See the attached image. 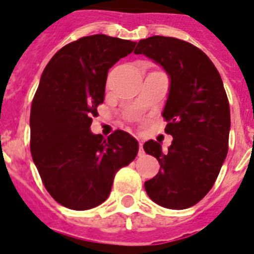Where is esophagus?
Returning a JSON list of instances; mask_svg holds the SVG:
<instances>
[{
    "instance_id": "1",
    "label": "esophagus",
    "mask_w": 254,
    "mask_h": 254,
    "mask_svg": "<svg viewBox=\"0 0 254 254\" xmlns=\"http://www.w3.org/2000/svg\"><path fill=\"white\" fill-rule=\"evenodd\" d=\"M139 155L143 154V145H142V141H139V151H138Z\"/></svg>"
}]
</instances>
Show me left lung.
<instances>
[{
    "mask_svg": "<svg viewBox=\"0 0 254 254\" xmlns=\"http://www.w3.org/2000/svg\"><path fill=\"white\" fill-rule=\"evenodd\" d=\"M134 54L161 65L170 80L162 116L173 142L167 151L153 139L143 145L161 163L145 190L165 208H189L212 189L228 153L231 112L223 80L201 50L177 38L142 39Z\"/></svg>",
    "mask_w": 254,
    "mask_h": 254,
    "instance_id": "8db88e82",
    "label": "left lung"
}]
</instances>
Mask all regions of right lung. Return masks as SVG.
<instances>
[{
    "label": "right lung",
    "mask_w": 254,
    "mask_h": 254,
    "mask_svg": "<svg viewBox=\"0 0 254 254\" xmlns=\"http://www.w3.org/2000/svg\"><path fill=\"white\" fill-rule=\"evenodd\" d=\"M134 46L104 34L80 38L59 50L42 73L30 113V150L46 190L67 208L84 211L107 200L115 174L138 153L127 131L107 139L91 131L108 69Z\"/></svg>",
    "instance_id": "right-lung-1"
}]
</instances>
